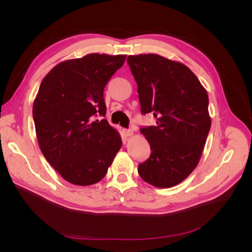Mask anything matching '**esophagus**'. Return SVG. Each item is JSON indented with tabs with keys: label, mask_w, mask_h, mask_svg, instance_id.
I'll list each match as a JSON object with an SVG mask.
<instances>
[{
	"label": "esophagus",
	"mask_w": 252,
	"mask_h": 252,
	"mask_svg": "<svg viewBox=\"0 0 252 252\" xmlns=\"http://www.w3.org/2000/svg\"><path fill=\"white\" fill-rule=\"evenodd\" d=\"M123 132H124V134H125L126 136H131V135H133V131L131 130V129H124Z\"/></svg>",
	"instance_id": "esophagus-1"
}]
</instances>
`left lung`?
Masks as SVG:
<instances>
[{
  "label": "left lung",
  "mask_w": 252,
  "mask_h": 252,
  "mask_svg": "<svg viewBox=\"0 0 252 252\" xmlns=\"http://www.w3.org/2000/svg\"><path fill=\"white\" fill-rule=\"evenodd\" d=\"M127 63L141 112L154 114L157 123L140 129L152 152L138 172L152 186L178 185L199 163L210 130L207 91L187 66L158 55L129 56Z\"/></svg>",
  "instance_id": "8db88e82"
}]
</instances>
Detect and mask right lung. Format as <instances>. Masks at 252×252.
Listing matches in <instances>:
<instances>
[{
    "label": "right lung",
    "instance_id": "add662e5",
    "mask_svg": "<svg viewBox=\"0 0 252 252\" xmlns=\"http://www.w3.org/2000/svg\"><path fill=\"white\" fill-rule=\"evenodd\" d=\"M126 56L90 53L48 72L33 103L37 142L61 177L79 186L100 182L122 139L104 117V88Z\"/></svg>",
    "mask_w": 252,
    "mask_h": 252
}]
</instances>
